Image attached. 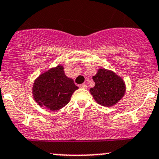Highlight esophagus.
Listing matches in <instances>:
<instances>
[{"instance_id":"esophagus-1","label":"esophagus","mask_w":159,"mask_h":159,"mask_svg":"<svg viewBox=\"0 0 159 159\" xmlns=\"http://www.w3.org/2000/svg\"><path fill=\"white\" fill-rule=\"evenodd\" d=\"M80 87L81 88H87V85L86 84H82L80 85Z\"/></svg>"}]
</instances>
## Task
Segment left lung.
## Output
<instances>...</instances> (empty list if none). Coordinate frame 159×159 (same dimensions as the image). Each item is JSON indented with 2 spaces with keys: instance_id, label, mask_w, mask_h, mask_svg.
Wrapping results in <instances>:
<instances>
[{
  "instance_id": "obj_1",
  "label": "left lung",
  "mask_w": 159,
  "mask_h": 159,
  "mask_svg": "<svg viewBox=\"0 0 159 159\" xmlns=\"http://www.w3.org/2000/svg\"><path fill=\"white\" fill-rule=\"evenodd\" d=\"M92 79L95 85L90 92L95 100L102 106L111 107L116 104L126 92L124 81L110 70L99 68Z\"/></svg>"
}]
</instances>
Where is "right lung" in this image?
<instances>
[{"instance_id": "right-lung-1", "label": "right lung", "mask_w": 159, "mask_h": 159, "mask_svg": "<svg viewBox=\"0 0 159 159\" xmlns=\"http://www.w3.org/2000/svg\"><path fill=\"white\" fill-rule=\"evenodd\" d=\"M78 88L72 79L64 74V67L58 65L36 79L32 95L38 105L48 110L57 111L69 102L73 92Z\"/></svg>"}]
</instances>
